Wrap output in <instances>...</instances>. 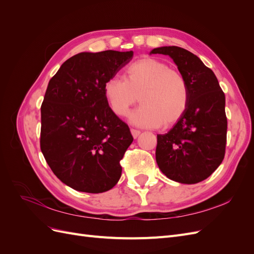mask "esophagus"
I'll list each match as a JSON object with an SVG mask.
<instances>
[{
  "label": "esophagus",
  "mask_w": 254,
  "mask_h": 254,
  "mask_svg": "<svg viewBox=\"0 0 254 254\" xmlns=\"http://www.w3.org/2000/svg\"><path fill=\"white\" fill-rule=\"evenodd\" d=\"M140 133H141L140 130L134 129V128H131V134H132V136L134 137V139H136V137L140 135Z\"/></svg>",
  "instance_id": "1"
}]
</instances>
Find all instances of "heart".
Instances as JSON below:
<instances>
[{
    "label": "heart",
    "instance_id": "1",
    "mask_svg": "<svg viewBox=\"0 0 254 254\" xmlns=\"http://www.w3.org/2000/svg\"><path fill=\"white\" fill-rule=\"evenodd\" d=\"M104 95L118 117H125L139 96L142 105L130 115V121L147 127L175 124L187 111L190 101L184 76L163 61L149 57L130 64L125 68L124 79L107 80Z\"/></svg>",
    "mask_w": 254,
    "mask_h": 254
}]
</instances>
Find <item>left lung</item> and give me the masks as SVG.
Masks as SVG:
<instances>
[{
    "instance_id": "left-lung-1",
    "label": "left lung",
    "mask_w": 254,
    "mask_h": 254,
    "mask_svg": "<svg viewBox=\"0 0 254 254\" xmlns=\"http://www.w3.org/2000/svg\"><path fill=\"white\" fill-rule=\"evenodd\" d=\"M150 54L170 56L190 90L188 109L182 118L167 133L157 135V164L171 180L198 183L216 171L225 158V93L213 71L193 53L178 47H162Z\"/></svg>"
}]
</instances>
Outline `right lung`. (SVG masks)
<instances>
[{
	"label": "right lung",
	"instance_id": "1",
	"mask_svg": "<svg viewBox=\"0 0 254 254\" xmlns=\"http://www.w3.org/2000/svg\"><path fill=\"white\" fill-rule=\"evenodd\" d=\"M133 52L79 53L51 78L41 105L40 147L53 173L70 188L103 193L121 178L120 161L133 137L104 95V84Z\"/></svg>",
	"mask_w": 254,
	"mask_h": 254
}]
</instances>
